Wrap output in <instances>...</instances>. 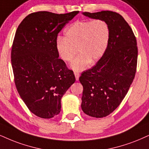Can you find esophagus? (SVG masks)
Returning a JSON list of instances; mask_svg holds the SVG:
<instances>
[{
    "label": "esophagus",
    "instance_id": "34e87169",
    "mask_svg": "<svg viewBox=\"0 0 149 149\" xmlns=\"http://www.w3.org/2000/svg\"><path fill=\"white\" fill-rule=\"evenodd\" d=\"M74 76H75V78H76V80L78 81L79 78L80 74H79V73H78V72H74Z\"/></svg>",
    "mask_w": 149,
    "mask_h": 149
}]
</instances>
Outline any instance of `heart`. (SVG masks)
Instances as JSON below:
<instances>
[{
	"mask_svg": "<svg viewBox=\"0 0 149 149\" xmlns=\"http://www.w3.org/2000/svg\"><path fill=\"white\" fill-rule=\"evenodd\" d=\"M111 36L109 25L102 19L76 21L64 31V37H58L56 49L59 57L66 63L77 57L71 64L74 71H83L104 55Z\"/></svg>",
	"mask_w": 149,
	"mask_h": 149,
	"instance_id": "b5f03b06",
	"label": "heart"
}]
</instances>
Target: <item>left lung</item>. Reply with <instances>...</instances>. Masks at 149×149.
I'll list each match as a JSON object with an SVG mask.
<instances>
[{"instance_id": "left-lung-1", "label": "left lung", "mask_w": 149, "mask_h": 149, "mask_svg": "<svg viewBox=\"0 0 149 149\" xmlns=\"http://www.w3.org/2000/svg\"><path fill=\"white\" fill-rule=\"evenodd\" d=\"M84 15L102 19L109 25V42L96 65L82 72L81 108L89 116H108L119 106L135 78L137 63V40L131 27L118 13L112 11Z\"/></svg>"}]
</instances>
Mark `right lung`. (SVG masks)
Here are the masks:
<instances>
[{
  "mask_svg": "<svg viewBox=\"0 0 149 149\" xmlns=\"http://www.w3.org/2000/svg\"><path fill=\"white\" fill-rule=\"evenodd\" d=\"M79 13L37 12L18 25L13 41L11 61L20 97L36 116L52 118L61 111V100L75 81L73 71L58 58V32Z\"/></svg>",
  "mask_w": 149,
  "mask_h": 149,
  "instance_id": "add662e5",
  "label": "right lung"
}]
</instances>
